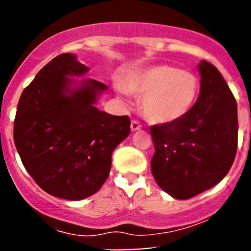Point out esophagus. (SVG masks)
Masks as SVG:
<instances>
[{"label":"esophagus","instance_id":"34e87169","mask_svg":"<svg viewBox=\"0 0 251 251\" xmlns=\"http://www.w3.org/2000/svg\"><path fill=\"white\" fill-rule=\"evenodd\" d=\"M142 128V125H140L139 123L138 122H135V120H132V123H131V129L132 131H139V129Z\"/></svg>","mask_w":251,"mask_h":251}]
</instances>
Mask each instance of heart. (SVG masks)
I'll return each instance as SVG.
<instances>
[{
  "mask_svg": "<svg viewBox=\"0 0 251 251\" xmlns=\"http://www.w3.org/2000/svg\"><path fill=\"white\" fill-rule=\"evenodd\" d=\"M201 82L196 74L169 65H155L134 71L117 91L142 98V111L150 123L168 125L179 122L194 108Z\"/></svg>",
  "mask_w": 251,
  "mask_h": 251,
  "instance_id": "obj_1",
  "label": "heart"
}]
</instances>
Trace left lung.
<instances>
[{"label":"left lung","mask_w":251,"mask_h":251,"mask_svg":"<svg viewBox=\"0 0 251 251\" xmlns=\"http://www.w3.org/2000/svg\"><path fill=\"white\" fill-rule=\"evenodd\" d=\"M197 102L179 122L151 127V171L158 185L176 200H189L226 177L237 150V105L220 71L208 61L197 66Z\"/></svg>","instance_id":"left-lung-1"}]
</instances>
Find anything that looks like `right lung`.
<instances>
[{
    "label": "right lung",
    "mask_w": 251,
    "mask_h": 251,
    "mask_svg": "<svg viewBox=\"0 0 251 251\" xmlns=\"http://www.w3.org/2000/svg\"><path fill=\"white\" fill-rule=\"evenodd\" d=\"M75 54L54 57L22 92L14 142L37 185L54 197L81 201L107 179L114 149L128 137V117L97 108L108 87L87 75Z\"/></svg>",
    "instance_id": "obj_1"
}]
</instances>
